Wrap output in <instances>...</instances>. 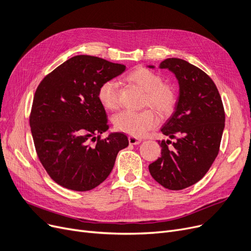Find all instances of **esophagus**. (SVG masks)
<instances>
[{"instance_id": "obj_1", "label": "esophagus", "mask_w": 251, "mask_h": 251, "mask_svg": "<svg viewBox=\"0 0 251 251\" xmlns=\"http://www.w3.org/2000/svg\"><path fill=\"white\" fill-rule=\"evenodd\" d=\"M142 142L141 139H138L136 137H128V143L130 145H138Z\"/></svg>"}]
</instances>
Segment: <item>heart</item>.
<instances>
[{
	"label": "heart",
	"mask_w": 251,
	"mask_h": 251,
	"mask_svg": "<svg viewBox=\"0 0 251 251\" xmlns=\"http://www.w3.org/2000/svg\"><path fill=\"white\" fill-rule=\"evenodd\" d=\"M126 80L145 92L143 105L151 106L160 115H170L176 104V91L155 71L139 66L126 75ZM97 97L106 110L114 111L121 106V93L114 80H106L98 89ZM113 126L118 132L132 137H142L158 125V117L153 110L134 112L125 110L113 116Z\"/></svg>",
	"instance_id": "heart-1"
}]
</instances>
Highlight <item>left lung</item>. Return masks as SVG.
Returning a JSON list of instances; mask_svg holds the SVG:
<instances>
[{
  "instance_id": "8db88e82",
  "label": "left lung",
  "mask_w": 251,
  "mask_h": 251,
  "mask_svg": "<svg viewBox=\"0 0 251 251\" xmlns=\"http://www.w3.org/2000/svg\"><path fill=\"white\" fill-rule=\"evenodd\" d=\"M159 67L173 71L180 85L176 110L161 127L163 135L176 141L158 142L161 156L149 164V172L164 188L183 190L200 181L218 156L224 105L216 83L200 68L178 58L165 59Z\"/></svg>"
}]
</instances>
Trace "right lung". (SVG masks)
I'll use <instances>...</instances> for the list:
<instances>
[{"mask_svg": "<svg viewBox=\"0 0 251 251\" xmlns=\"http://www.w3.org/2000/svg\"><path fill=\"white\" fill-rule=\"evenodd\" d=\"M125 70L123 64L77 55L40 82L29 125L38 157L57 184L80 192L96 188L111 173L117 153L128 146L122 133L101 138L109 126L97 97L101 83Z\"/></svg>", "mask_w": 251, "mask_h": 251, "instance_id": "right-lung-1", "label": "right lung"}]
</instances>
